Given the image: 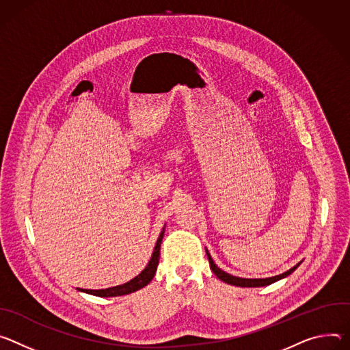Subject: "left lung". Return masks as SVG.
I'll return each mask as SVG.
<instances>
[{"label":"left lung","instance_id":"1","mask_svg":"<svg viewBox=\"0 0 350 350\" xmlns=\"http://www.w3.org/2000/svg\"><path fill=\"white\" fill-rule=\"evenodd\" d=\"M206 253H207V257H208L210 268L213 269V273H214L221 281H224V282H226V284H229V285L242 286V288H258V286H267V285H269V284H274V282H277V281H280V280L288 277L289 274H292L293 271L297 268V265H299V264H297V265H295L293 268H291L289 271H286V273L280 274V275H275V277H271V278L247 280V278H239V277H234V275H230V274H226L225 271H222L221 268H218V267L214 264V261H213V258H211L208 250H206Z\"/></svg>","mask_w":350,"mask_h":350}]
</instances>
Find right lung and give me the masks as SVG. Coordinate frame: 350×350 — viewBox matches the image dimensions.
<instances>
[{
    "label": "right lung",
    "instance_id": "1",
    "mask_svg": "<svg viewBox=\"0 0 350 350\" xmlns=\"http://www.w3.org/2000/svg\"><path fill=\"white\" fill-rule=\"evenodd\" d=\"M164 230H165V228H163V230H161V234L159 237L157 243H155L152 256H151L147 267L142 271V273L137 277H135L132 281H129V282H126L124 285H120V286L108 288V289H98V291L79 289V291H83L86 293H90V295H94V296H100V297H112V296H122V295H128V293L136 292V291L142 289L143 286L148 285L150 281L154 278L155 271H157V267H159L160 247H161V242H163V237H164Z\"/></svg>",
    "mask_w": 350,
    "mask_h": 350
}]
</instances>
